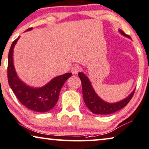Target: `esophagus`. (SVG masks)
I'll list each match as a JSON object with an SVG mask.
<instances>
[{"label": "esophagus", "mask_w": 149, "mask_h": 149, "mask_svg": "<svg viewBox=\"0 0 149 149\" xmlns=\"http://www.w3.org/2000/svg\"><path fill=\"white\" fill-rule=\"evenodd\" d=\"M81 70H82V68H81V67L78 65H73V66L72 67V68H71V72H72L73 75L77 74V73L80 72V71H81Z\"/></svg>", "instance_id": "esophagus-1"}]
</instances>
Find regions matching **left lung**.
<instances>
[{
    "instance_id": "left-lung-1",
    "label": "left lung",
    "mask_w": 149,
    "mask_h": 149,
    "mask_svg": "<svg viewBox=\"0 0 149 149\" xmlns=\"http://www.w3.org/2000/svg\"><path fill=\"white\" fill-rule=\"evenodd\" d=\"M120 33L124 36L130 37L128 35L125 34L123 31H120ZM78 76L80 78L82 86V94L85 104L88 108L94 114H110L116 112V111L126 106L134 96L135 91L131 93L126 99L120 101L119 102L114 104H109L99 97L97 95L93 90L88 78L82 72L78 73Z\"/></svg>"
}]
</instances>
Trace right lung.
<instances>
[{
    "label": "right lung",
    "mask_w": 149,
    "mask_h": 149,
    "mask_svg": "<svg viewBox=\"0 0 149 149\" xmlns=\"http://www.w3.org/2000/svg\"><path fill=\"white\" fill-rule=\"evenodd\" d=\"M31 29L32 28H29L27 31ZM18 39L19 37L13 41L9 52L7 66L8 82L13 93L22 104L35 112H47L56 105L61 88L72 74L71 73H67L62 76H57L44 86L39 88H33L26 85L17 76L13 67V47Z\"/></svg>",
    "instance_id": "add662e5"
}]
</instances>
